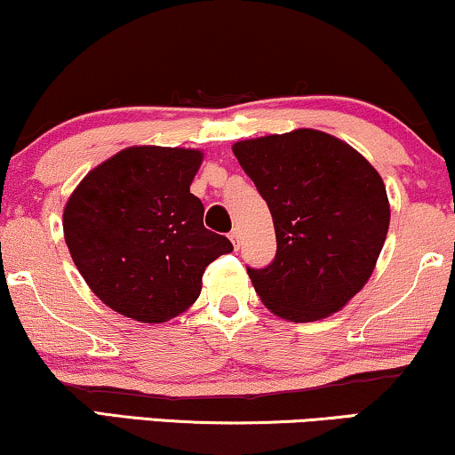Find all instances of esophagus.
Returning a JSON list of instances; mask_svg holds the SVG:
<instances>
[{
	"label": "esophagus",
	"mask_w": 455,
	"mask_h": 455,
	"mask_svg": "<svg viewBox=\"0 0 455 455\" xmlns=\"http://www.w3.org/2000/svg\"><path fill=\"white\" fill-rule=\"evenodd\" d=\"M229 240H232V244L235 246V249H238V246H240V228L232 229V234H229Z\"/></svg>",
	"instance_id": "obj_1"
}]
</instances>
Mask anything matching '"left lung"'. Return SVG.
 I'll return each mask as SVG.
<instances>
[{
	"label": "left lung",
	"instance_id": "1",
	"mask_svg": "<svg viewBox=\"0 0 455 455\" xmlns=\"http://www.w3.org/2000/svg\"><path fill=\"white\" fill-rule=\"evenodd\" d=\"M232 150L267 203L278 242L271 265L246 269L259 299L297 323L343 309L387 240L391 204L379 171L317 129L242 140Z\"/></svg>",
	"mask_w": 455,
	"mask_h": 455
}]
</instances>
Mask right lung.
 Masks as SVG:
<instances>
[{
  "mask_svg": "<svg viewBox=\"0 0 455 455\" xmlns=\"http://www.w3.org/2000/svg\"><path fill=\"white\" fill-rule=\"evenodd\" d=\"M196 148L129 146L87 173L62 215L68 252L92 292L116 314L163 323L184 314L206 265L234 251L209 232L190 192Z\"/></svg>",
  "mask_w": 455,
  "mask_h": 455,
  "instance_id": "1",
  "label": "right lung"
}]
</instances>
